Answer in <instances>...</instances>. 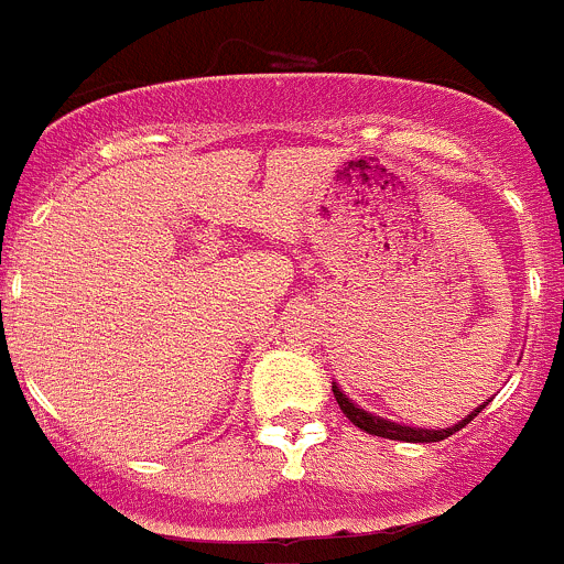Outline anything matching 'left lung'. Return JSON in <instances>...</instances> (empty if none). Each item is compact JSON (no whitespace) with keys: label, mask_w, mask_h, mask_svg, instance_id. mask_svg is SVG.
Masks as SVG:
<instances>
[{"label":"left lung","mask_w":564,"mask_h":564,"mask_svg":"<svg viewBox=\"0 0 564 564\" xmlns=\"http://www.w3.org/2000/svg\"><path fill=\"white\" fill-rule=\"evenodd\" d=\"M334 398H337L339 409H343V414L348 416L350 422H354L356 427H361V431H367L370 436H381V438H392V442H409V444H431V442H444L447 436H453L455 431H460V427H466L474 416L479 414V411L485 409L488 403L477 405V409L471 411V414H466L464 420L455 422V425L449 427H438V431H427V427H411V425H403V422H392V420H383V416H376L370 414V411H365L361 405H356L354 400L348 398V394L339 389V383H334L332 387Z\"/></svg>","instance_id":"left-lung-1"}]
</instances>
